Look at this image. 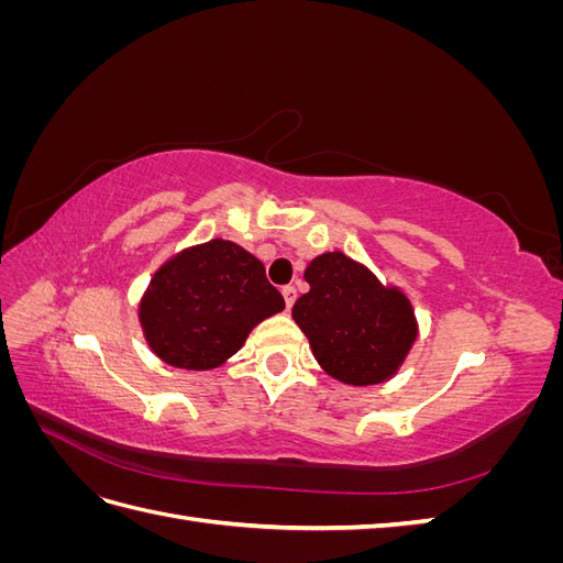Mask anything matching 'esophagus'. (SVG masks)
Segmentation results:
<instances>
[{
    "mask_svg": "<svg viewBox=\"0 0 563 563\" xmlns=\"http://www.w3.org/2000/svg\"><path fill=\"white\" fill-rule=\"evenodd\" d=\"M282 296H284V300H286V308L291 310L294 302H296V296H298L296 288H294V286H284V288H282Z\"/></svg>",
    "mask_w": 563,
    "mask_h": 563,
    "instance_id": "34e87169",
    "label": "esophagus"
}]
</instances>
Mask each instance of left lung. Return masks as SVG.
Returning <instances> with one entry per match:
<instances>
[{"mask_svg":"<svg viewBox=\"0 0 563 563\" xmlns=\"http://www.w3.org/2000/svg\"><path fill=\"white\" fill-rule=\"evenodd\" d=\"M310 291L294 305L319 366L340 383L378 385L397 373L418 335L411 302L371 272L333 251L305 269Z\"/></svg>","mask_w":563,"mask_h":563,"instance_id":"8db88e82","label":"left lung"}]
</instances>
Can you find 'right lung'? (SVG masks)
<instances>
[{
  "mask_svg": "<svg viewBox=\"0 0 563 563\" xmlns=\"http://www.w3.org/2000/svg\"><path fill=\"white\" fill-rule=\"evenodd\" d=\"M284 310L263 263L234 242L211 240L164 263L141 300V327L162 362L216 368L244 345L251 329Z\"/></svg>",
  "mask_w": 563,
  "mask_h": 563,
  "instance_id": "obj_1",
  "label": "right lung"
}]
</instances>
